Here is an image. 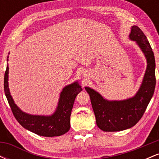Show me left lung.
Returning a JSON list of instances; mask_svg holds the SVG:
<instances>
[{
    "label": "left lung",
    "mask_w": 159,
    "mask_h": 159,
    "mask_svg": "<svg viewBox=\"0 0 159 159\" xmlns=\"http://www.w3.org/2000/svg\"><path fill=\"white\" fill-rule=\"evenodd\" d=\"M147 58V66L139 90L134 97L121 101H108L90 87H85L90 95L96 124L104 132H118L134 126L141 119L156 87V61L147 36L138 26H132L129 34Z\"/></svg>",
    "instance_id": "obj_1"
}]
</instances>
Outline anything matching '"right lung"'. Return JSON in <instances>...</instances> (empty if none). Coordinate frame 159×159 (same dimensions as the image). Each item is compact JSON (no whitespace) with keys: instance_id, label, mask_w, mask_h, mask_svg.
Returning a JSON list of instances; mask_svg holds the SVG:
<instances>
[{"instance_id":"1","label":"right lung","mask_w":159,"mask_h":159,"mask_svg":"<svg viewBox=\"0 0 159 159\" xmlns=\"http://www.w3.org/2000/svg\"><path fill=\"white\" fill-rule=\"evenodd\" d=\"M8 58V57H7ZM8 61V59H7ZM8 63L4 75V92L14 116L25 129L40 136L55 137L64 134L70 129V116L76 96L82 91L78 81L62 90L55 112L51 116L31 115L23 112L16 105L8 86Z\"/></svg>"}]
</instances>
